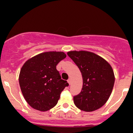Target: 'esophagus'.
I'll return each mask as SVG.
<instances>
[{"label":"esophagus","mask_w":133,"mask_h":133,"mask_svg":"<svg viewBox=\"0 0 133 133\" xmlns=\"http://www.w3.org/2000/svg\"><path fill=\"white\" fill-rule=\"evenodd\" d=\"M68 83L69 84H71V78L69 79L68 80Z\"/></svg>","instance_id":"1"}]
</instances>
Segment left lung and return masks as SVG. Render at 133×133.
I'll use <instances>...</instances> for the list:
<instances>
[{
  "label": "left lung",
  "instance_id": "left-lung-1",
  "mask_svg": "<svg viewBox=\"0 0 133 133\" xmlns=\"http://www.w3.org/2000/svg\"><path fill=\"white\" fill-rule=\"evenodd\" d=\"M68 55L79 68L83 79L81 91L73 97L76 107L86 112L99 109L113 89L115 78L110 64L90 52L71 51Z\"/></svg>",
  "mask_w": 133,
  "mask_h": 133
}]
</instances>
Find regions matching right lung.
<instances>
[{
  "instance_id": "right-lung-1",
  "label": "right lung",
  "mask_w": 133,
  "mask_h": 133,
  "mask_svg": "<svg viewBox=\"0 0 133 133\" xmlns=\"http://www.w3.org/2000/svg\"><path fill=\"white\" fill-rule=\"evenodd\" d=\"M66 57L63 52H47L25 62L19 74L23 96L34 109L47 111L57 104L61 93L69 86L61 79L56 65Z\"/></svg>"
}]
</instances>
